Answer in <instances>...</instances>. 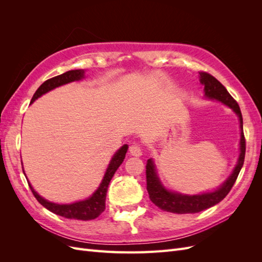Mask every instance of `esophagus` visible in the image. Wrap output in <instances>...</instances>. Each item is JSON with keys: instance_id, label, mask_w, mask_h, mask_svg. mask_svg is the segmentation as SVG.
Masks as SVG:
<instances>
[{"instance_id": "esophagus-1", "label": "esophagus", "mask_w": 262, "mask_h": 262, "mask_svg": "<svg viewBox=\"0 0 262 262\" xmlns=\"http://www.w3.org/2000/svg\"><path fill=\"white\" fill-rule=\"evenodd\" d=\"M130 154L132 156H136V157H140L142 155V149L140 147V144L139 143H133L131 146H130Z\"/></svg>"}]
</instances>
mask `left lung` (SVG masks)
Masks as SVG:
<instances>
[{
    "label": "left lung",
    "instance_id": "left-lung-1",
    "mask_svg": "<svg viewBox=\"0 0 262 262\" xmlns=\"http://www.w3.org/2000/svg\"><path fill=\"white\" fill-rule=\"evenodd\" d=\"M200 83L204 86V96L209 99H216L224 105L228 106L234 110V113L238 116L241 123V142H239V157L235 168L224 184L212 192H205L201 194L188 195L178 192H171L166 189L160 178L157 177L155 165L152 158L146 162V189L149 194V199L156 207L163 211H167L177 214L187 213H198L203 210H207L213 205L221 202L231 191L235 181L238 177V173L244 165L245 153H246V141L243 130V116L241 108L237 101L231 96L225 87L222 85L215 77L207 72H200Z\"/></svg>",
    "mask_w": 262,
    "mask_h": 262
}]
</instances>
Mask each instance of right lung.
Wrapping results in <instances>:
<instances>
[{
    "label": "right lung",
    "mask_w": 262,
    "mask_h": 262,
    "mask_svg": "<svg viewBox=\"0 0 262 262\" xmlns=\"http://www.w3.org/2000/svg\"><path fill=\"white\" fill-rule=\"evenodd\" d=\"M82 78H84V70H71L61 75L49 78V80H47L39 86V89L34 94L33 98H31L30 104H33L37 98L42 96L43 94L54 90L55 87H59L61 85H64L74 81H80ZM126 150H128V145L126 144H124L123 146H121V148H119L117 150L116 154L113 156L112 161H110L108 165L105 176L102 178L98 189L89 198V199L86 200L74 202L71 204H58V203H53L46 200L42 196L39 195L35 191L34 188L31 187L29 181L27 180L29 188L31 190V192H33V194L35 195L37 201L41 205H43L47 210L57 214V215L63 216L66 219H74V220H82V221L94 220L98 217L106 209V194H107L109 182L114 177L115 172L119 168V166L122 164L125 157Z\"/></svg>",
    "instance_id": "add662e5"
}]
</instances>
